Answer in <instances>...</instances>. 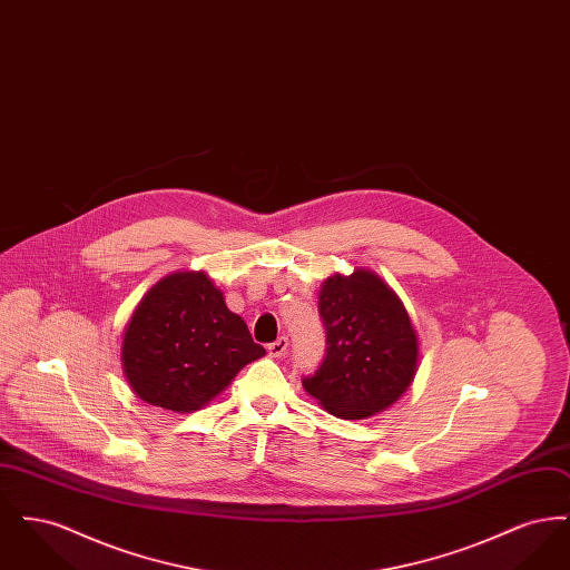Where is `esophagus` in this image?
Returning <instances> with one entry per match:
<instances>
[{
	"mask_svg": "<svg viewBox=\"0 0 570 570\" xmlns=\"http://www.w3.org/2000/svg\"><path fill=\"white\" fill-rule=\"evenodd\" d=\"M267 351H269L272 356H284L286 351H288V337H284V335H282V337H277L275 342L269 344V348H267Z\"/></svg>",
	"mask_w": 570,
	"mask_h": 570,
	"instance_id": "esophagus-1",
	"label": "esophagus"
}]
</instances>
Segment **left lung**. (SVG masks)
Here are the masks:
<instances>
[{"label": "left lung", "mask_w": 570, "mask_h": 570, "mask_svg": "<svg viewBox=\"0 0 570 570\" xmlns=\"http://www.w3.org/2000/svg\"><path fill=\"white\" fill-rule=\"evenodd\" d=\"M326 354L303 389L340 419L395 404L416 374L419 337L400 297L370 269L331 275L318 295Z\"/></svg>", "instance_id": "8db88e82"}]
</instances>
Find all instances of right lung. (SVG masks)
Listing matches in <instances>:
<instances>
[{"mask_svg": "<svg viewBox=\"0 0 570 570\" xmlns=\"http://www.w3.org/2000/svg\"><path fill=\"white\" fill-rule=\"evenodd\" d=\"M263 354L207 273L177 272L136 305L124 331L121 365L142 402L191 412L209 404Z\"/></svg>", "mask_w": 570, "mask_h": 570, "instance_id": "add662e5", "label": "right lung"}]
</instances>
